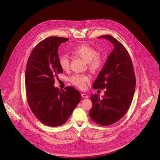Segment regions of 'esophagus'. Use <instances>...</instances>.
<instances>
[{
  "label": "esophagus",
  "instance_id": "1",
  "mask_svg": "<svg viewBox=\"0 0 160 160\" xmlns=\"http://www.w3.org/2000/svg\"><path fill=\"white\" fill-rule=\"evenodd\" d=\"M81 96L84 98H88V95L86 94V93H82Z\"/></svg>",
  "mask_w": 160,
  "mask_h": 160
}]
</instances>
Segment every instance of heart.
Masks as SVG:
<instances>
[{"instance_id":"obj_1","label":"heart","mask_w":160,"mask_h":160,"mask_svg":"<svg viewBox=\"0 0 160 160\" xmlns=\"http://www.w3.org/2000/svg\"><path fill=\"white\" fill-rule=\"evenodd\" d=\"M72 52L81 57L89 64V67L92 71H96L102 64L100 57L97 55V51L88 45H80L75 47ZM58 63L60 67L63 70H67L69 67V60L67 55L63 54L59 57ZM72 84L80 89H85L86 84L90 79L88 75L75 74L69 79Z\"/></svg>"}]
</instances>
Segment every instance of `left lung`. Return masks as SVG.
I'll list each match as a JSON object with an SVG mask.
<instances>
[{
  "label": "left lung",
  "instance_id": "obj_1",
  "mask_svg": "<svg viewBox=\"0 0 160 160\" xmlns=\"http://www.w3.org/2000/svg\"><path fill=\"white\" fill-rule=\"evenodd\" d=\"M114 48L93 83V89H105V95L91 94L92 103L89 116L92 120L102 126H109L121 119L128 112L134 97L136 76L131 57L124 46L113 37L103 35Z\"/></svg>",
  "mask_w": 160,
  "mask_h": 160
}]
</instances>
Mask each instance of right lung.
<instances>
[{
  "label": "right lung",
  "mask_w": 160,
  "mask_h": 160,
  "mask_svg": "<svg viewBox=\"0 0 160 160\" xmlns=\"http://www.w3.org/2000/svg\"><path fill=\"white\" fill-rule=\"evenodd\" d=\"M68 38L49 37L36 46L28 58L25 71L28 103L35 116L50 127L63 125L81 99L71 86L59 90L55 78L63 72L58 63V47Z\"/></svg>",
  "instance_id": "obj_1"
}]
</instances>
